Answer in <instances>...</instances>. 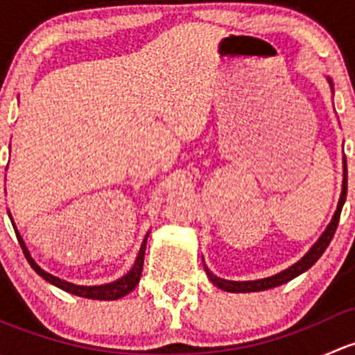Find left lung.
Masks as SVG:
<instances>
[{
  "instance_id": "left-lung-1",
  "label": "left lung",
  "mask_w": 355,
  "mask_h": 355,
  "mask_svg": "<svg viewBox=\"0 0 355 355\" xmlns=\"http://www.w3.org/2000/svg\"><path fill=\"white\" fill-rule=\"evenodd\" d=\"M327 80H328V84H330L331 94H333V80H331L330 77H327ZM342 166H343L342 192H340V199H338V204H336L335 213H333V216H331V221H330V223H328V227L324 228L323 234L320 235V239H318V241L314 242L313 245H311V249L307 250V252L304 254V256L300 257V259L297 261L295 264H292V266L287 268V270L280 271V273L273 275V277L261 278V280H250V282L225 280V278H220V277H216V275L211 273L209 268H207L206 264H204V271H206V275H207V278H209V280H211V284L216 285L218 288L225 290V292H232V293L263 292V290H268V288L280 287V285L287 284V282L293 280V278H295V277L302 275L304 271L309 270V268L313 266V264L316 263V261L320 259L321 256H323V252H324V250H327V247L330 245L333 235H335L336 227H338L340 213H342L343 202H345V198H347V159H345V156H343V159H342Z\"/></svg>"
}]
</instances>
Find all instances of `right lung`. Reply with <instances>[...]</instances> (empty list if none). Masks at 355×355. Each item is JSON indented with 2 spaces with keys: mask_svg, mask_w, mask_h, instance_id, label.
<instances>
[{
  "mask_svg": "<svg viewBox=\"0 0 355 355\" xmlns=\"http://www.w3.org/2000/svg\"><path fill=\"white\" fill-rule=\"evenodd\" d=\"M8 216H10V220H12L13 228H15L17 239H19L20 245H22V250H24L25 257H27L28 264H31L32 270H34L35 273L39 275V277L44 278V280L48 282V284H51V285H55V287L65 290V292H68V293H73V295L84 297V299H94V300H116V299H121V297H125V295H127V293H130L132 290L137 287L139 280H141V275H142V266H144L146 244H148V237H149V234H151V230H149L148 234H146L144 241H142V244H141V249H139L137 257H135L134 266L130 268V271H128L127 275H123V277L118 278V280L111 282V284L92 285V287H87V285L70 284V282L62 280V278L55 277V275H51V273H48V271L42 270V268L39 266V264L35 263L34 259H32V256H31V252H28L27 245H25L22 235H20L19 230H17L15 221H13L12 213H10V211H8Z\"/></svg>",
  "mask_w": 355,
  "mask_h": 355,
  "instance_id": "add662e5",
  "label": "right lung"
}]
</instances>
